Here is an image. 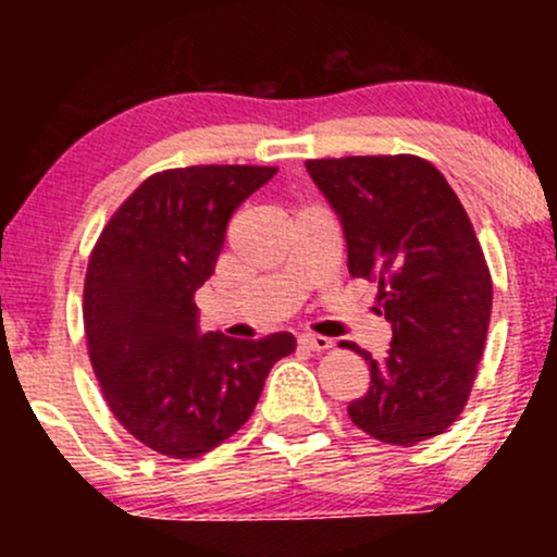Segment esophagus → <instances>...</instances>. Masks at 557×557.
<instances>
[{
	"mask_svg": "<svg viewBox=\"0 0 557 557\" xmlns=\"http://www.w3.org/2000/svg\"><path fill=\"white\" fill-rule=\"evenodd\" d=\"M298 343H300V348H306V350H327V348H332L330 337L311 335V332H304V335L298 337Z\"/></svg>",
	"mask_w": 557,
	"mask_h": 557,
	"instance_id": "1",
	"label": "esophagus"
}]
</instances>
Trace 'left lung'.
I'll return each instance as SVG.
<instances>
[{"mask_svg":"<svg viewBox=\"0 0 557 557\" xmlns=\"http://www.w3.org/2000/svg\"><path fill=\"white\" fill-rule=\"evenodd\" d=\"M311 181L335 209L348 272L376 283L393 324L387 359L345 343L372 385L348 417L387 445H417L461 417L492 311V277L456 190L411 154L309 159Z\"/></svg>","mask_w":557,"mask_h":557,"instance_id":"1","label":"left lung"}]
</instances>
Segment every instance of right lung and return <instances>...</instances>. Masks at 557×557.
Segmentation results:
<instances>
[{
	"mask_svg": "<svg viewBox=\"0 0 557 557\" xmlns=\"http://www.w3.org/2000/svg\"><path fill=\"white\" fill-rule=\"evenodd\" d=\"M277 168L196 164L146 177L96 240L83 285L88 359L107 406L170 458L225 443L257 408L290 332L235 341L198 332L196 290L214 274L235 209Z\"/></svg>",
	"mask_w": 557,
	"mask_h": 557,
	"instance_id": "add662e5",
	"label": "right lung"
}]
</instances>
